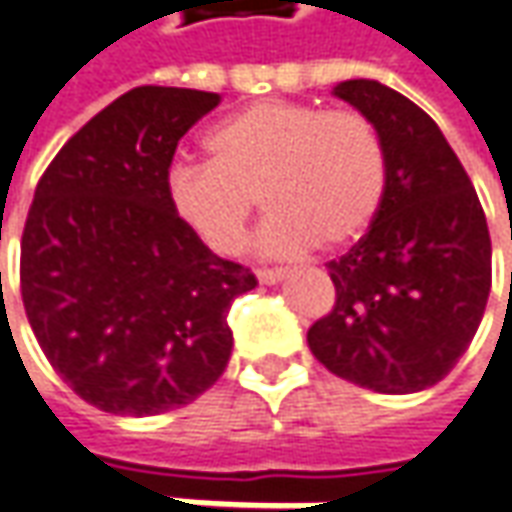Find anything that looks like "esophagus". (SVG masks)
Segmentation results:
<instances>
[{
  "label": "esophagus",
  "instance_id": "34e87169",
  "mask_svg": "<svg viewBox=\"0 0 512 512\" xmlns=\"http://www.w3.org/2000/svg\"><path fill=\"white\" fill-rule=\"evenodd\" d=\"M257 280L260 283H266V286H272V283H280L283 277H286V269H257Z\"/></svg>",
  "mask_w": 512,
  "mask_h": 512
}]
</instances>
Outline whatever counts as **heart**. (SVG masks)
Returning a JSON list of instances; mask_svg holds the SVG:
<instances>
[{
    "instance_id": "1",
    "label": "heart",
    "mask_w": 512,
    "mask_h": 512,
    "mask_svg": "<svg viewBox=\"0 0 512 512\" xmlns=\"http://www.w3.org/2000/svg\"><path fill=\"white\" fill-rule=\"evenodd\" d=\"M203 147L209 161L169 167L167 198L218 255L243 246L257 195L269 209L257 232L266 255L348 246L385 198V147L360 110L266 98L215 124Z\"/></svg>"
}]
</instances>
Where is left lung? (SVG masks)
<instances>
[{
	"label": "left lung",
	"instance_id": "left-lung-1",
	"mask_svg": "<svg viewBox=\"0 0 512 512\" xmlns=\"http://www.w3.org/2000/svg\"><path fill=\"white\" fill-rule=\"evenodd\" d=\"M334 93L377 127L388 181L377 218L328 263L334 309L309 328L331 374L377 394H414L448 377L490 294V232L462 161L431 115L371 79Z\"/></svg>",
	"mask_w": 512,
	"mask_h": 512
}]
</instances>
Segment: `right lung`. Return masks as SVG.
Returning <instances> with one entry per match:
<instances>
[{
  "label": "right lung",
  "mask_w": 512,
  "mask_h": 512,
  "mask_svg": "<svg viewBox=\"0 0 512 512\" xmlns=\"http://www.w3.org/2000/svg\"><path fill=\"white\" fill-rule=\"evenodd\" d=\"M218 93L135 87L93 115L36 184L22 303L53 371L98 411L155 416L212 388L229 309L257 286L169 206L167 172Z\"/></svg>",
  "instance_id": "add662e5"
}]
</instances>
